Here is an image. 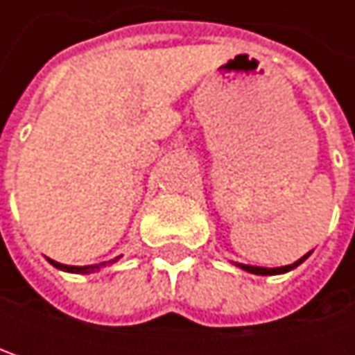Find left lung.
<instances>
[{"instance_id": "8db88e82", "label": "left lung", "mask_w": 355, "mask_h": 355, "mask_svg": "<svg viewBox=\"0 0 355 355\" xmlns=\"http://www.w3.org/2000/svg\"><path fill=\"white\" fill-rule=\"evenodd\" d=\"M313 252V250H311ZM311 252H306L304 257H300L298 261H294L292 265H284V267H257V265H245V263H234L236 267H241L243 271H248V273H254V275H282V273H288V271H292V269H296L300 263H304L309 257H311Z\"/></svg>"}]
</instances>
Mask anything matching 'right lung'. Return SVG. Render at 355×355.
I'll return each instance as SVG.
<instances>
[{"mask_svg": "<svg viewBox=\"0 0 355 355\" xmlns=\"http://www.w3.org/2000/svg\"><path fill=\"white\" fill-rule=\"evenodd\" d=\"M121 259V254L119 257H114V259H110V261H103V263H96V265H63V263H57V261H53V259H49L46 257V261L53 265V267H57V269H61V271H67V273H82V275H88V273H96V271H101L105 265H110V263H116Z\"/></svg>", "mask_w": 355, "mask_h": 355, "instance_id": "obj_1", "label": "right lung"}]
</instances>
